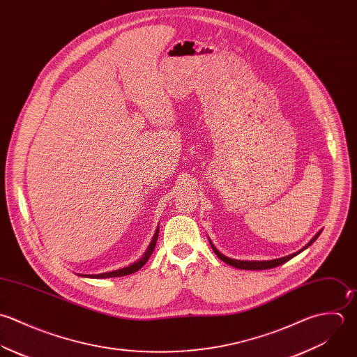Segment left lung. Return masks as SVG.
Here are the masks:
<instances>
[{"mask_svg":"<svg viewBox=\"0 0 357 357\" xmlns=\"http://www.w3.org/2000/svg\"><path fill=\"white\" fill-rule=\"evenodd\" d=\"M321 234V230L314 236V237L312 238L301 250H298V252H295V253H291V255H288V256H284V257H278V259H271V260H238V259H231V257H227L226 255H223L222 252H219L218 249H216V246L212 243V241L209 239V242H211V246H212V249H213V252L218 255V257L220 259V260H223L225 263H227V264H230V266H233V267H237V268H242V270H266V268H273V267H277V266H280V264H282V263H285V261H288L289 259H292V257H295L296 255H299L301 252H303L306 248H309L317 238Z\"/></svg>","mask_w":357,"mask_h":357,"instance_id":"left-lung-1","label":"left lung"}]
</instances>
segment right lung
Returning <instances> with one entry per match:
<instances>
[{
  "label": "right lung",
  "instance_id": "add662e5",
  "mask_svg": "<svg viewBox=\"0 0 357 357\" xmlns=\"http://www.w3.org/2000/svg\"><path fill=\"white\" fill-rule=\"evenodd\" d=\"M158 236H159V226L156 227V231H155L153 237H152L151 242H149V246L144 252V255L137 261H134V263H131V264H128L126 267H121V268H118V270H112V271H107V273H100V274H80V273H77V275L84 277V278H112V277H123V275L132 274V273L138 271L148 261L149 256L152 255V252L155 249Z\"/></svg>",
  "mask_w": 357,
  "mask_h": 357
}]
</instances>
